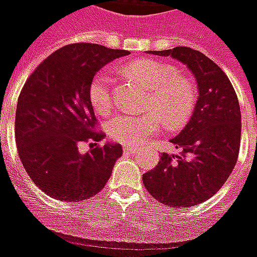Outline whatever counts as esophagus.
I'll return each instance as SVG.
<instances>
[{"label":"esophagus","mask_w":257,"mask_h":257,"mask_svg":"<svg viewBox=\"0 0 257 257\" xmlns=\"http://www.w3.org/2000/svg\"><path fill=\"white\" fill-rule=\"evenodd\" d=\"M138 149H140L138 147H130V145H128V147H123V151L127 152V153H128V152H130V153H134V152H137Z\"/></svg>","instance_id":"esophagus-1"}]
</instances>
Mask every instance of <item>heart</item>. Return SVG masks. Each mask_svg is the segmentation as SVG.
I'll use <instances>...</instances> for the list:
<instances>
[{
  "mask_svg": "<svg viewBox=\"0 0 257 257\" xmlns=\"http://www.w3.org/2000/svg\"><path fill=\"white\" fill-rule=\"evenodd\" d=\"M126 72L149 89L145 113L120 112L106 123L112 140L121 144H142L151 136L160 133L163 117L170 128L182 127L192 116L197 100V90L192 80L177 74L171 65L153 59H140L126 67ZM89 100L95 112L105 115L112 108V78L100 71L91 78Z\"/></svg>",
  "mask_w": 257,
  "mask_h": 257,
  "instance_id": "obj_1",
  "label": "heart"
}]
</instances>
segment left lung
Here are the masks:
<instances>
[{"instance_id": "8db88e82", "label": "left lung", "mask_w": 257, "mask_h": 257, "mask_svg": "<svg viewBox=\"0 0 257 257\" xmlns=\"http://www.w3.org/2000/svg\"><path fill=\"white\" fill-rule=\"evenodd\" d=\"M149 53L170 56L186 65L196 78L198 97L188 124L171 140L181 153H163L142 181L164 205L193 207L212 197L237 163L241 141L238 98L220 67L198 50L177 46Z\"/></svg>"}]
</instances>
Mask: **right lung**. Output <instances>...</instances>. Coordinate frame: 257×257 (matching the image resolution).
<instances>
[{
    "label": "right lung",
    "instance_id": "right-lung-1",
    "mask_svg": "<svg viewBox=\"0 0 257 257\" xmlns=\"http://www.w3.org/2000/svg\"><path fill=\"white\" fill-rule=\"evenodd\" d=\"M127 50L97 44H71L56 50L30 75L20 91L15 119L18 152L24 170L44 193L60 201H82L104 189L119 144L95 130L89 100L91 78ZM82 142L90 151L80 154Z\"/></svg>",
    "mask_w": 257,
    "mask_h": 257
}]
</instances>
